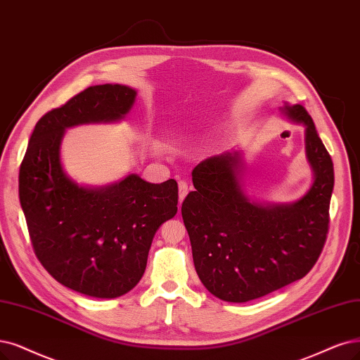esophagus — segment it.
I'll return each instance as SVG.
<instances>
[{
	"label": "esophagus",
	"instance_id": "esophagus-1",
	"mask_svg": "<svg viewBox=\"0 0 360 360\" xmlns=\"http://www.w3.org/2000/svg\"><path fill=\"white\" fill-rule=\"evenodd\" d=\"M178 188H179V203H182L184 198L188 194V184L185 181H179Z\"/></svg>",
	"mask_w": 360,
	"mask_h": 360
}]
</instances>
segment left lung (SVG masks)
I'll return each mask as SVG.
<instances>
[{"mask_svg": "<svg viewBox=\"0 0 360 360\" xmlns=\"http://www.w3.org/2000/svg\"><path fill=\"white\" fill-rule=\"evenodd\" d=\"M278 112L305 127V158L313 172L307 193L292 203L249 197L242 151H233L193 169L195 191L181 207L198 278L222 301L248 302L300 281L326 240L334 165L301 105L285 102Z\"/></svg>", "mask_w": 360, "mask_h": 360, "instance_id": "left-lung-1", "label": "left lung"}]
</instances>
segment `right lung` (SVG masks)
<instances>
[{"label":"right lung","instance_id":"1","mask_svg":"<svg viewBox=\"0 0 360 360\" xmlns=\"http://www.w3.org/2000/svg\"><path fill=\"white\" fill-rule=\"evenodd\" d=\"M138 91L91 86L39 118L19 172V198L35 255L56 281L93 298L127 294L143 276L155 231L178 212V184H151L136 173L102 187L65 172V130L118 123Z\"/></svg>","mask_w":360,"mask_h":360}]
</instances>
